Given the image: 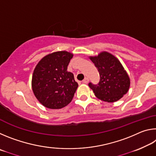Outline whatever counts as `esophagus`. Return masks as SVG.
<instances>
[{
    "label": "esophagus",
    "mask_w": 156,
    "mask_h": 156,
    "mask_svg": "<svg viewBox=\"0 0 156 156\" xmlns=\"http://www.w3.org/2000/svg\"><path fill=\"white\" fill-rule=\"evenodd\" d=\"M88 82H89V78H84V79L83 80V83H84V84L88 83Z\"/></svg>",
    "instance_id": "esophagus-1"
}]
</instances>
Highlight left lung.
<instances>
[{
    "instance_id": "left-lung-1",
    "label": "left lung",
    "mask_w": 156,
    "mask_h": 156,
    "mask_svg": "<svg viewBox=\"0 0 156 156\" xmlns=\"http://www.w3.org/2000/svg\"><path fill=\"white\" fill-rule=\"evenodd\" d=\"M99 72V83L89 86L99 99L107 102L120 100L128 91L130 80L120 62L109 53L102 52L98 56L91 57Z\"/></svg>"
}]
</instances>
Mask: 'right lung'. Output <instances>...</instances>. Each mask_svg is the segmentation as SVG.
Segmentation results:
<instances>
[{"label": "right lung", "instance_id": "obj_1", "mask_svg": "<svg viewBox=\"0 0 156 156\" xmlns=\"http://www.w3.org/2000/svg\"><path fill=\"white\" fill-rule=\"evenodd\" d=\"M73 54L62 51L44 56L36 65L32 76L34 94L41 103L52 109L70 103L78 84L67 72Z\"/></svg>", "mask_w": 156, "mask_h": 156}]
</instances>
